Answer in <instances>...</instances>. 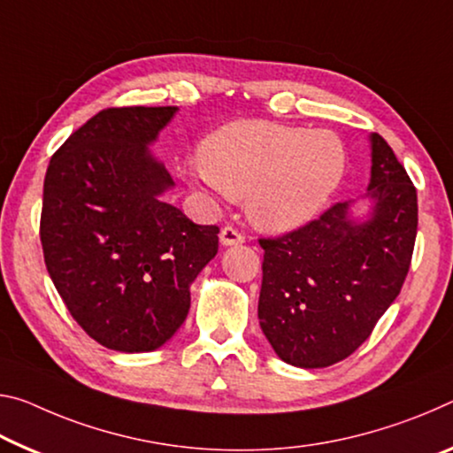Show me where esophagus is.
<instances>
[{
    "instance_id": "esophagus-1",
    "label": "esophagus",
    "mask_w": 453,
    "mask_h": 453,
    "mask_svg": "<svg viewBox=\"0 0 453 453\" xmlns=\"http://www.w3.org/2000/svg\"><path fill=\"white\" fill-rule=\"evenodd\" d=\"M219 242H221V246H226V248L240 246V243H243V235L235 227L226 226L219 234Z\"/></svg>"
}]
</instances>
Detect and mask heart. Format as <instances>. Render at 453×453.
I'll return each mask as SVG.
<instances>
[{
  "label": "heart",
  "instance_id": "heart-1",
  "mask_svg": "<svg viewBox=\"0 0 453 453\" xmlns=\"http://www.w3.org/2000/svg\"><path fill=\"white\" fill-rule=\"evenodd\" d=\"M196 181L246 197L252 224L290 232L317 218L339 189L347 150L330 131H306L268 120H235L201 142Z\"/></svg>",
  "mask_w": 453,
  "mask_h": 453
}]
</instances>
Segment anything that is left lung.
I'll return each mask as SVG.
<instances>
[{
    "mask_svg": "<svg viewBox=\"0 0 453 453\" xmlns=\"http://www.w3.org/2000/svg\"><path fill=\"white\" fill-rule=\"evenodd\" d=\"M369 145L361 203H336L296 232L260 240L257 319L274 353L294 367L322 369L355 353L399 296L411 264L418 191L383 136L369 134Z\"/></svg>",
    "mask_w": 453,
    "mask_h": 453,
    "instance_id": "1",
    "label": "left lung"
}]
</instances>
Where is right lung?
I'll use <instances>...</instances> for the list:
<instances>
[{"instance_id":"add662e5","label":"right lung","mask_w":453,"mask_h":453,"mask_svg":"<svg viewBox=\"0 0 453 453\" xmlns=\"http://www.w3.org/2000/svg\"><path fill=\"white\" fill-rule=\"evenodd\" d=\"M177 106L106 109L50 159L40 238L74 320L119 353H150L188 319L191 284L218 254L215 226L165 201L175 188L150 153Z\"/></svg>"}]
</instances>
